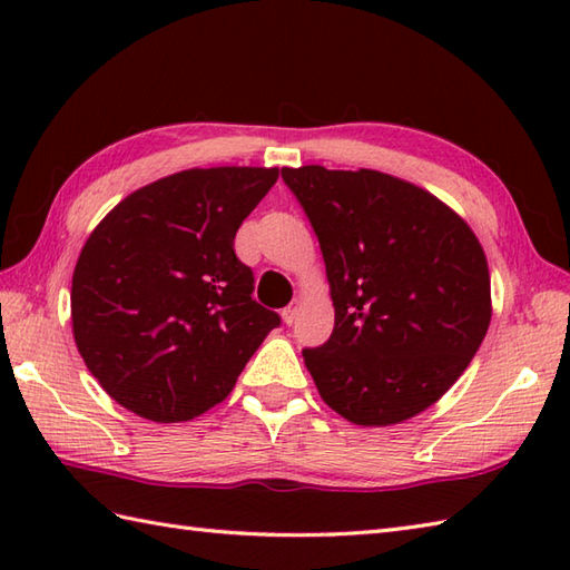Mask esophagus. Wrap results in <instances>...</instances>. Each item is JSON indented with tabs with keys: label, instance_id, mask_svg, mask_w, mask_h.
I'll return each mask as SVG.
<instances>
[{
	"label": "esophagus",
	"instance_id": "34e87169",
	"mask_svg": "<svg viewBox=\"0 0 570 570\" xmlns=\"http://www.w3.org/2000/svg\"><path fill=\"white\" fill-rule=\"evenodd\" d=\"M282 316H284V323H286V325H292V323L296 321V316H298V301H292V304H288V306L284 308Z\"/></svg>",
	"mask_w": 570,
	"mask_h": 570
}]
</instances>
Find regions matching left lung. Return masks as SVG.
<instances>
[{
    "label": "left lung",
    "instance_id": "1",
    "mask_svg": "<svg viewBox=\"0 0 570 570\" xmlns=\"http://www.w3.org/2000/svg\"><path fill=\"white\" fill-rule=\"evenodd\" d=\"M323 252L335 328L306 347L323 402L357 426H392L439 402L492 318L475 233L429 190L382 171L282 168Z\"/></svg>",
    "mask_w": 570,
    "mask_h": 570
}]
</instances>
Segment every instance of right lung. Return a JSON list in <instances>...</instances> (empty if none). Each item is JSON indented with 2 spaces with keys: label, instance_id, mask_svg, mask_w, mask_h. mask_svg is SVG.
Segmentation results:
<instances>
[{
  "label": "right lung",
  "instance_id": "obj_1",
  "mask_svg": "<svg viewBox=\"0 0 570 570\" xmlns=\"http://www.w3.org/2000/svg\"><path fill=\"white\" fill-rule=\"evenodd\" d=\"M276 178L278 168H188L92 229L72 272V337L117 404L156 423L200 416L282 323L252 298V269L235 254Z\"/></svg>",
  "mask_w": 570,
  "mask_h": 570
}]
</instances>
